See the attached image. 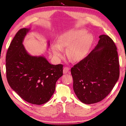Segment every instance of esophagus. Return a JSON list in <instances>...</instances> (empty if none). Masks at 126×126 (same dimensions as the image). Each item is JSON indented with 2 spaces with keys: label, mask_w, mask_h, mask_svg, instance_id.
<instances>
[{
  "label": "esophagus",
  "mask_w": 126,
  "mask_h": 126,
  "mask_svg": "<svg viewBox=\"0 0 126 126\" xmlns=\"http://www.w3.org/2000/svg\"><path fill=\"white\" fill-rule=\"evenodd\" d=\"M69 68L68 67H64V68H63V74H67V72L69 71Z\"/></svg>",
  "instance_id": "34e87169"
}]
</instances>
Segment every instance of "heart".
I'll use <instances>...</instances> for the list:
<instances>
[{
	"instance_id": "heart-1",
	"label": "heart",
	"mask_w": 126,
	"mask_h": 126,
	"mask_svg": "<svg viewBox=\"0 0 126 126\" xmlns=\"http://www.w3.org/2000/svg\"><path fill=\"white\" fill-rule=\"evenodd\" d=\"M84 30H70L65 32L59 38L58 44L52 45V51L57 57H61L63 48L69 47L68 56L71 61L81 60L86 55L93 42L94 38Z\"/></svg>"
}]
</instances>
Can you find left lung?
<instances>
[{"mask_svg": "<svg viewBox=\"0 0 126 126\" xmlns=\"http://www.w3.org/2000/svg\"><path fill=\"white\" fill-rule=\"evenodd\" d=\"M99 38L94 49L71 69L75 93L86 104L103 100L120 76L117 48L113 41L105 35Z\"/></svg>", "mask_w": 126, "mask_h": 126, "instance_id": "obj_1", "label": "left lung"}]
</instances>
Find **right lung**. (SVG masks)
I'll return each instance as SVG.
<instances>
[{"label":"right lung","instance_id":"right-lung-1","mask_svg":"<svg viewBox=\"0 0 126 126\" xmlns=\"http://www.w3.org/2000/svg\"><path fill=\"white\" fill-rule=\"evenodd\" d=\"M31 29L20 30L6 56V78L10 86L22 99L35 105L47 102L63 75V65L50 64L44 56H32L23 44ZM49 46V41L48 42Z\"/></svg>","mask_w":126,"mask_h":126}]
</instances>
